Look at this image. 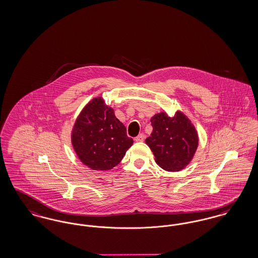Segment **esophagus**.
<instances>
[{
  "mask_svg": "<svg viewBox=\"0 0 258 258\" xmlns=\"http://www.w3.org/2000/svg\"><path fill=\"white\" fill-rule=\"evenodd\" d=\"M145 138H146V136L144 135V134H140L139 136H137L135 138V141L137 143H140V142H144L145 141Z\"/></svg>",
  "mask_w": 258,
  "mask_h": 258,
  "instance_id": "obj_1",
  "label": "esophagus"
}]
</instances>
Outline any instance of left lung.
<instances>
[{
  "label": "left lung",
  "mask_w": 258,
  "mask_h": 258,
  "mask_svg": "<svg viewBox=\"0 0 258 258\" xmlns=\"http://www.w3.org/2000/svg\"><path fill=\"white\" fill-rule=\"evenodd\" d=\"M150 121L152 133L146 143L155 156V162L170 172L183 169L198 147V135L193 124L180 111H176L173 117L160 112Z\"/></svg>",
  "instance_id": "8db88e82"
}]
</instances>
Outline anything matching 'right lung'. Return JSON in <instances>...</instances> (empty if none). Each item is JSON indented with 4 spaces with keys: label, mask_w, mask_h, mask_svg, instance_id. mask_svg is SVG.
Instances as JSON below:
<instances>
[{
    "label": "right lung",
    "mask_w": 258,
    "mask_h": 258,
    "mask_svg": "<svg viewBox=\"0 0 258 258\" xmlns=\"http://www.w3.org/2000/svg\"><path fill=\"white\" fill-rule=\"evenodd\" d=\"M72 144L82 162L93 170L112 169L133 145L113 109L98 97L82 109L72 132Z\"/></svg>",
    "instance_id": "right-lung-1"
}]
</instances>
